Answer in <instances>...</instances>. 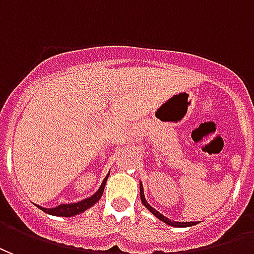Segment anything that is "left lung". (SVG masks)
<instances>
[{
	"label": "left lung",
	"instance_id": "1",
	"mask_svg": "<svg viewBox=\"0 0 254 254\" xmlns=\"http://www.w3.org/2000/svg\"><path fill=\"white\" fill-rule=\"evenodd\" d=\"M140 200H142L143 205H145L146 208H147V210H149L150 212H151V214H154V215L157 216V218H158L160 221L165 222V223H168V225L177 226V227H188V226L196 225V222H173V221H170V219H168V218L162 215V214H160L158 211L154 210V208H153V207H151V205H150L149 203L146 201L145 195H143V188H142V187H140Z\"/></svg>",
	"mask_w": 254,
	"mask_h": 254
}]
</instances>
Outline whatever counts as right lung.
Here are the masks:
<instances>
[{"label": "right lung", "mask_w": 254, "mask_h": 254, "mask_svg": "<svg viewBox=\"0 0 254 254\" xmlns=\"http://www.w3.org/2000/svg\"><path fill=\"white\" fill-rule=\"evenodd\" d=\"M108 176L104 179V181H103V184H101V187L99 188V190H97L93 196H90V197L85 199V200H81L78 201V203H71V204H59L58 207H54V208H43V207H39V205L38 207L40 210H43L44 212L51 214V215L74 216L77 215V214H81V212H84L85 210L90 208L94 203H97V201L100 200V197L103 196V192H104V187L105 183H107V179H108Z\"/></svg>", "instance_id": "add662e5"}]
</instances>
